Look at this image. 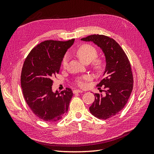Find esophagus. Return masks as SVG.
I'll return each instance as SVG.
<instances>
[{"mask_svg": "<svg viewBox=\"0 0 154 154\" xmlns=\"http://www.w3.org/2000/svg\"><path fill=\"white\" fill-rule=\"evenodd\" d=\"M83 91H81V90H78V89H76V90H74V91H73V92L74 93H82V92H83Z\"/></svg>", "mask_w": 154, "mask_h": 154, "instance_id": "obj_1", "label": "esophagus"}]
</instances>
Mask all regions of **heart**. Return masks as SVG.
Instances as JSON below:
<instances>
[{
	"instance_id": "b5f03b06",
	"label": "heart",
	"mask_w": 154,
	"mask_h": 154,
	"mask_svg": "<svg viewBox=\"0 0 154 154\" xmlns=\"http://www.w3.org/2000/svg\"><path fill=\"white\" fill-rule=\"evenodd\" d=\"M76 53V55L78 56V57L81 60L82 62L84 63L87 62L90 63L93 60H94V67L97 69H99L101 67V61L99 59H95L97 57V53L95 48L93 47V46L88 44L83 45L77 49ZM68 60H69V57L67 54H66L62 60V66L63 67H66L67 66ZM88 79H90L89 76H84L83 78V80L82 79H78L77 80L78 85L80 87H85V83L84 80H88Z\"/></svg>"
}]
</instances>
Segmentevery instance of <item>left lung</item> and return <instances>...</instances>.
Here are the masks:
<instances>
[{
    "label": "left lung",
    "mask_w": 154,
    "mask_h": 154,
    "mask_svg": "<svg viewBox=\"0 0 154 154\" xmlns=\"http://www.w3.org/2000/svg\"><path fill=\"white\" fill-rule=\"evenodd\" d=\"M81 40L93 42L105 55L104 78L97 86L106 88L105 96L95 93L89 110L95 117L106 119L118 114L127 103L133 88L131 66L123 49L110 37L92 35Z\"/></svg>",
    "instance_id": "left-lung-1"
}]
</instances>
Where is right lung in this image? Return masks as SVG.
Here are the masks:
<instances>
[{
    "label": "right lung",
    "instance_id": "right-lung-1",
    "mask_svg": "<svg viewBox=\"0 0 154 154\" xmlns=\"http://www.w3.org/2000/svg\"><path fill=\"white\" fill-rule=\"evenodd\" d=\"M74 39L45 40L31 50L21 73V87L27 104L37 117L54 122L67 112L73 93L71 88L53 91L52 79L60 71L66 51Z\"/></svg>",
    "mask_w": 154,
    "mask_h": 154
}]
</instances>
